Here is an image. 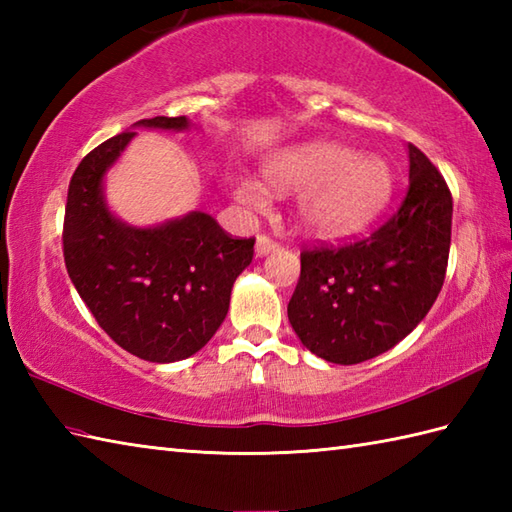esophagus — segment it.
Listing matches in <instances>:
<instances>
[{"instance_id": "1", "label": "esophagus", "mask_w": 512, "mask_h": 512, "mask_svg": "<svg viewBox=\"0 0 512 512\" xmlns=\"http://www.w3.org/2000/svg\"><path fill=\"white\" fill-rule=\"evenodd\" d=\"M277 248H279V244L275 242V239H270L268 235H259V237H257L255 253H257L259 257H264V255H268V253H273V250H277Z\"/></svg>"}]
</instances>
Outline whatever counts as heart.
Listing matches in <instances>:
<instances>
[{"label":"heart","instance_id":"b5f03b06","mask_svg":"<svg viewBox=\"0 0 512 512\" xmlns=\"http://www.w3.org/2000/svg\"><path fill=\"white\" fill-rule=\"evenodd\" d=\"M264 180L279 193H299L301 226L325 239L363 231L385 209L394 189V173L387 160L356 154L336 143H310L281 151L264 165ZM233 193L250 209H264L268 204V189L255 178H237Z\"/></svg>","mask_w":512,"mask_h":512}]
</instances>
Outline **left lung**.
Returning a JSON list of instances; mask_svg holds the SVG:
<instances>
[{"instance_id": "left-lung-1", "label": "left lung", "mask_w": 512, "mask_h": 512, "mask_svg": "<svg viewBox=\"0 0 512 512\" xmlns=\"http://www.w3.org/2000/svg\"><path fill=\"white\" fill-rule=\"evenodd\" d=\"M400 209L361 242L301 253L288 319L312 354L356 365L391 350L427 317L447 275L453 200L447 182L409 145Z\"/></svg>"}]
</instances>
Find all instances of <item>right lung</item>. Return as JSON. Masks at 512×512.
Here are the masks:
<instances>
[{
  "label": "right lung",
  "instance_id": "obj_1",
  "mask_svg": "<svg viewBox=\"0 0 512 512\" xmlns=\"http://www.w3.org/2000/svg\"><path fill=\"white\" fill-rule=\"evenodd\" d=\"M134 127L184 132L187 116H156ZM136 136L118 134L76 167L63 222L72 284L112 339L143 361L173 363L211 341L226 319L235 279L253 262L255 239H233L209 213L132 226L105 200V176Z\"/></svg>",
  "mask_w": 512,
  "mask_h": 512
}]
</instances>
